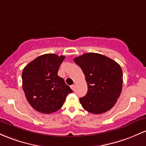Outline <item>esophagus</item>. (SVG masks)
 Listing matches in <instances>:
<instances>
[{
	"label": "esophagus",
	"mask_w": 146,
	"mask_h": 146,
	"mask_svg": "<svg viewBox=\"0 0 146 146\" xmlns=\"http://www.w3.org/2000/svg\"><path fill=\"white\" fill-rule=\"evenodd\" d=\"M70 88H71L72 90L75 91V89H76V85H75V84H73V85L70 86Z\"/></svg>",
	"instance_id": "esophagus-1"
}]
</instances>
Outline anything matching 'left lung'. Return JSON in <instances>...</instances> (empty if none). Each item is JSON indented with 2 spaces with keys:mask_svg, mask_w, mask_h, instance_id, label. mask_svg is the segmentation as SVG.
<instances>
[{
  "mask_svg": "<svg viewBox=\"0 0 146 146\" xmlns=\"http://www.w3.org/2000/svg\"><path fill=\"white\" fill-rule=\"evenodd\" d=\"M74 62L82 68L87 83V93L80 98L82 106L94 114L109 111L122 91L121 67L111 59L94 52L77 57Z\"/></svg>",
  "mask_w": 146,
  "mask_h": 146,
  "instance_id": "left-lung-1",
  "label": "left lung"
}]
</instances>
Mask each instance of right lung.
I'll use <instances>...</instances> for the list:
<instances>
[{
	"label": "right lung",
	"instance_id": "right-lung-1",
	"mask_svg": "<svg viewBox=\"0 0 146 146\" xmlns=\"http://www.w3.org/2000/svg\"><path fill=\"white\" fill-rule=\"evenodd\" d=\"M65 56L45 54L23 68V89L30 105L43 113L55 112L63 106L66 97L73 92L63 78L57 76Z\"/></svg>",
	"mask_w": 146,
	"mask_h": 146
}]
</instances>
